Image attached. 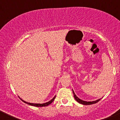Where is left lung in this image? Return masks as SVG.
<instances>
[{
    "instance_id": "1",
    "label": "left lung",
    "mask_w": 120,
    "mask_h": 120,
    "mask_svg": "<svg viewBox=\"0 0 120 120\" xmlns=\"http://www.w3.org/2000/svg\"><path fill=\"white\" fill-rule=\"evenodd\" d=\"M72 91H73L74 97H75V100H76V101H77L78 103H81V104L84 105H90L94 104V103H96L98 102L99 101H100V100H101V99H98V100H96V101H88V102L83 101V100H81L80 98H78L77 96L76 95V94H75V92H74V91H73V90H72Z\"/></svg>"
}]
</instances>
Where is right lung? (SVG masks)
Segmentation results:
<instances>
[{
    "mask_svg": "<svg viewBox=\"0 0 120 120\" xmlns=\"http://www.w3.org/2000/svg\"><path fill=\"white\" fill-rule=\"evenodd\" d=\"M55 98H56V96H54V97H53L51 101H49V102H46V103H29V102H27L24 101V100H23L22 98H20V97H19V98H20V100H21L23 102L26 103V104H28V105H29L33 106H36V107H44V106H48L49 105H50L51 103L53 102V101H54V99H55Z\"/></svg>",
    "mask_w": 120,
    "mask_h": 120,
    "instance_id": "1",
    "label": "right lung"
}]
</instances>
